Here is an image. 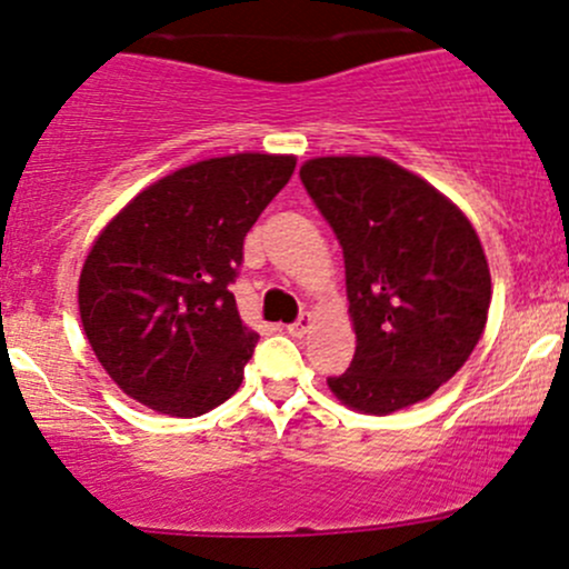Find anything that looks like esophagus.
Masks as SVG:
<instances>
[{
  "label": "esophagus",
  "instance_id": "esophagus-1",
  "mask_svg": "<svg viewBox=\"0 0 569 569\" xmlns=\"http://www.w3.org/2000/svg\"><path fill=\"white\" fill-rule=\"evenodd\" d=\"M310 323H313V316H310V313H299L297 321L289 323V335L302 337L310 329Z\"/></svg>",
  "mask_w": 569,
  "mask_h": 569
}]
</instances>
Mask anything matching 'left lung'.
Listing matches in <instances>:
<instances>
[{"instance_id":"1","label":"left lung","mask_w":569,"mask_h":569,"mask_svg":"<svg viewBox=\"0 0 569 569\" xmlns=\"http://www.w3.org/2000/svg\"><path fill=\"white\" fill-rule=\"evenodd\" d=\"M299 178L342 246L356 329L351 367L329 389L372 416L432 397L489 316L491 274L472 223L383 156H321Z\"/></svg>"}]
</instances>
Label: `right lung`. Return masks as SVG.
I'll use <instances>...</instances> for the list:
<instances>
[{"label":"right lung","mask_w":569,"mask_h":569,"mask_svg":"<svg viewBox=\"0 0 569 569\" xmlns=\"http://www.w3.org/2000/svg\"><path fill=\"white\" fill-rule=\"evenodd\" d=\"M295 156L197 161L140 191L97 237L80 272V321L118 389L156 413L227 402L259 335L237 313L242 240L289 183Z\"/></svg>","instance_id":"1"}]
</instances>
